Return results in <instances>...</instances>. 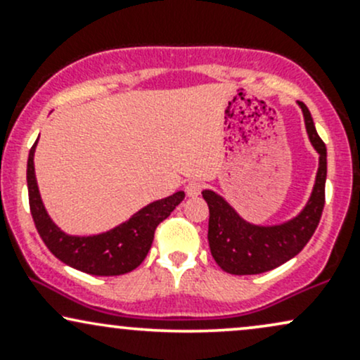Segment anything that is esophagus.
<instances>
[{
  "label": "esophagus",
  "instance_id": "obj_1",
  "mask_svg": "<svg viewBox=\"0 0 360 360\" xmlns=\"http://www.w3.org/2000/svg\"><path fill=\"white\" fill-rule=\"evenodd\" d=\"M201 189H203V183L201 181H189L186 184V194L188 196H198L201 193Z\"/></svg>",
  "mask_w": 360,
  "mask_h": 360
}]
</instances>
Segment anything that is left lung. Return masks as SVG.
<instances>
[{
	"label": "left lung",
	"instance_id": "8db88e82",
	"mask_svg": "<svg viewBox=\"0 0 360 360\" xmlns=\"http://www.w3.org/2000/svg\"><path fill=\"white\" fill-rule=\"evenodd\" d=\"M300 106L303 110L308 137L320 154V166L311 198L298 217L283 225H252L217 193L210 189L203 191V198L210 208V250L218 266L229 274L250 276L276 269L303 250L320 223L325 206L326 147L316 134L307 105L300 101Z\"/></svg>",
	"mask_w": 360,
	"mask_h": 360
}]
</instances>
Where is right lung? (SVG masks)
Returning a JSON list of instances; mask_svg holds the SVG:
<instances>
[{
    "label": "right lung",
    "instance_id": "1",
    "mask_svg": "<svg viewBox=\"0 0 360 360\" xmlns=\"http://www.w3.org/2000/svg\"><path fill=\"white\" fill-rule=\"evenodd\" d=\"M37 142L30 148L27 162L28 201L35 229L47 249L64 264L86 274L120 276L137 269L150 250L157 225L166 220L184 200V191H177L172 196L147 205L130 220L115 226L110 232L91 237H72L62 232L51 220L40 200L34 167Z\"/></svg>",
    "mask_w": 360,
    "mask_h": 360
}]
</instances>
